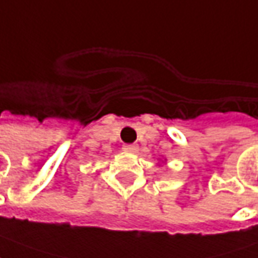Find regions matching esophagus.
I'll list each match as a JSON object with an SVG mask.
<instances>
[{"instance_id":"1","label":"esophagus","mask_w":258,"mask_h":258,"mask_svg":"<svg viewBox=\"0 0 258 258\" xmlns=\"http://www.w3.org/2000/svg\"><path fill=\"white\" fill-rule=\"evenodd\" d=\"M123 149L125 152H130V154H135L138 151V147L135 144H128V145H124Z\"/></svg>"}]
</instances>
